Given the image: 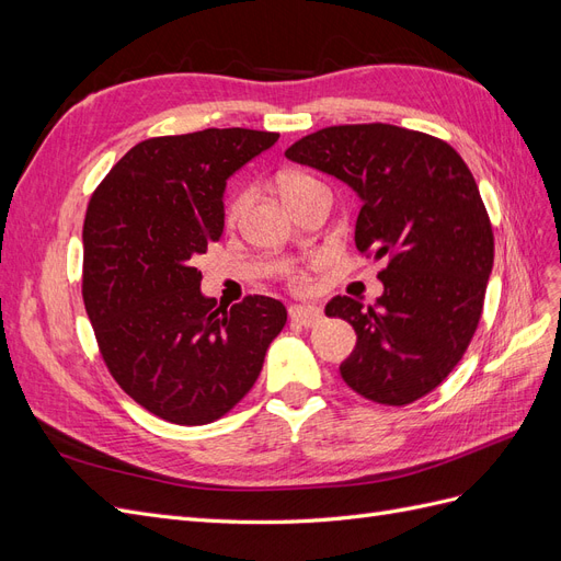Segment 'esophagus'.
<instances>
[{
  "label": "esophagus",
  "instance_id": "esophagus-1",
  "mask_svg": "<svg viewBox=\"0 0 561 561\" xmlns=\"http://www.w3.org/2000/svg\"><path fill=\"white\" fill-rule=\"evenodd\" d=\"M290 318L304 328H313L322 320V311L318 307H311V304H295V307H290Z\"/></svg>",
  "mask_w": 561,
  "mask_h": 561
}]
</instances>
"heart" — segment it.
<instances>
[{
    "label": "heart",
    "mask_w": 561,
    "mask_h": 561,
    "mask_svg": "<svg viewBox=\"0 0 561 561\" xmlns=\"http://www.w3.org/2000/svg\"><path fill=\"white\" fill-rule=\"evenodd\" d=\"M318 186H322L316 178H311L309 173H299V171H293V173H285L280 178V194L285 201H293L295 196L304 194V192H311V190H318ZM248 203V196H239L236 198L231 206H229V222H236V219L241 217L243 208ZM290 280L295 285H304L307 283V274H301V271H290Z\"/></svg>",
    "instance_id": "obj_1"
}]
</instances>
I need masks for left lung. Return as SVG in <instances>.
I'll return each instance as SVG.
<instances>
[{"mask_svg": "<svg viewBox=\"0 0 561 561\" xmlns=\"http://www.w3.org/2000/svg\"><path fill=\"white\" fill-rule=\"evenodd\" d=\"M285 157L360 196L355 245L386 260L371 307L351 297L325 307L358 334L342 379L379 404L431 393L463 358L494 266V231L466 161L445 140L390 124L322 128Z\"/></svg>", "mask_w": 561, "mask_h": 561, "instance_id": "obj_1", "label": "left lung"}]
</instances>
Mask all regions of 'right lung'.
Here are the masks:
<instances>
[{"label":"right lung","instance_id":"add662e5","mask_svg":"<svg viewBox=\"0 0 561 561\" xmlns=\"http://www.w3.org/2000/svg\"><path fill=\"white\" fill-rule=\"evenodd\" d=\"M276 140L250 128L149 138L91 196L81 293L100 353L135 402L178 426L241 402L287 320L264 295L217 307L196 268L222 236L227 180Z\"/></svg>","mask_w":561,"mask_h":561}]
</instances>
